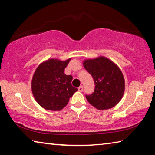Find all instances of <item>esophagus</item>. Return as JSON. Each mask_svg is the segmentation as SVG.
<instances>
[{
    "label": "esophagus",
    "instance_id": "obj_1",
    "mask_svg": "<svg viewBox=\"0 0 155 155\" xmlns=\"http://www.w3.org/2000/svg\"><path fill=\"white\" fill-rule=\"evenodd\" d=\"M83 86H80L78 88V91H83Z\"/></svg>",
    "mask_w": 155,
    "mask_h": 155
}]
</instances>
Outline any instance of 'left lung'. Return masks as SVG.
I'll return each mask as SVG.
<instances>
[{"instance_id": "1", "label": "left lung", "mask_w": 155, "mask_h": 155, "mask_svg": "<svg viewBox=\"0 0 155 155\" xmlns=\"http://www.w3.org/2000/svg\"><path fill=\"white\" fill-rule=\"evenodd\" d=\"M83 66L92 76L95 89L86 98L98 110L112 108L121 101L125 90V81L120 68L105 57L83 61Z\"/></svg>"}]
</instances>
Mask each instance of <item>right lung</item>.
<instances>
[{
  "label": "right lung",
  "mask_w": 155,
  "mask_h": 155,
  "mask_svg": "<svg viewBox=\"0 0 155 155\" xmlns=\"http://www.w3.org/2000/svg\"><path fill=\"white\" fill-rule=\"evenodd\" d=\"M70 60L49 59L36 68L31 81V90L37 103L44 109L60 111L78 90L72 85V76L64 73Z\"/></svg>",
  "instance_id": "obj_1"
}]
</instances>
